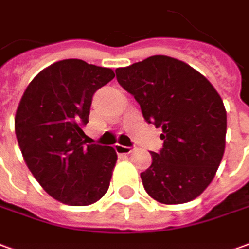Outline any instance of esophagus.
Returning a JSON list of instances; mask_svg holds the SVG:
<instances>
[{
    "instance_id": "34e87169",
    "label": "esophagus",
    "mask_w": 249,
    "mask_h": 249,
    "mask_svg": "<svg viewBox=\"0 0 249 249\" xmlns=\"http://www.w3.org/2000/svg\"><path fill=\"white\" fill-rule=\"evenodd\" d=\"M114 149H116V152L120 155H128L135 148H133V147H125V145H121V144H116V145H114Z\"/></svg>"
}]
</instances>
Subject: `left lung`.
Listing matches in <instances>:
<instances>
[{
	"label": "left lung",
	"instance_id": "obj_1",
	"mask_svg": "<svg viewBox=\"0 0 249 249\" xmlns=\"http://www.w3.org/2000/svg\"><path fill=\"white\" fill-rule=\"evenodd\" d=\"M144 119L161 128L160 152L140 174L155 201L178 205L201 196L225 151L227 110L205 76L182 60L155 55L116 70Z\"/></svg>",
	"mask_w": 249,
	"mask_h": 249
}]
</instances>
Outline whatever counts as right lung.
Returning a JSON list of instances; mask_svg holds the SVG:
<instances>
[{
    "label": "right lung",
    "instance_id": "obj_1",
    "mask_svg": "<svg viewBox=\"0 0 249 249\" xmlns=\"http://www.w3.org/2000/svg\"><path fill=\"white\" fill-rule=\"evenodd\" d=\"M114 78L112 69L64 59L31 81L17 107L15 130L22 158L56 201L86 206L105 196L117 154L86 144L93 94Z\"/></svg>",
    "mask_w": 249,
    "mask_h": 249
}]
</instances>
